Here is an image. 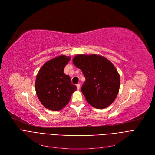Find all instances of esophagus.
Segmentation results:
<instances>
[{
  "instance_id": "esophagus-1",
  "label": "esophagus",
  "mask_w": 155,
  "mask_h": 155,
  "mask_svg": "<svg viewBox=\"0 0 155 155\" xmlns=\"http://www.w3.org/2000/svg\"><path fill=\"white\" fill-rule=\"evenodd\" d=\"M77 89H78V90H79V89L80 88V84H78L77 85Z\"/></svg>"
}]
</instances>
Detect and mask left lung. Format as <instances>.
Returning a JSON list of instances; mask_svg holds the SVG:
<instances>
[{
  "instance_id": "1",
  "label": "left lung",
  "mask_w": 155,
  "mask_h": 155,
  "mask_svg": "<svg viewBox=\"0 0 155 155\" xmlns=\"http://www.w3.org/2000/svg\"><path fill=\"white\" fill-rule=\"evenodd\" d=\"M73 63L85 78L81 91L87 101L97 109L110 105L116 98L120 87V77L113 64L96 54L77 55Z\"/></svg>"
}]
</instances>
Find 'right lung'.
<instances>
[{
	"label": "right lung",
	"instance_id": "obj_1",
	"mask_svg": "<svg viewBox=\"0 0 155 155\" xmlns=\"http://www.w3.org/2000/svg\"><path fill=\"white\" fill-rule=\"evenodd\" d=\"M70 57L61 55L47 61L39 70L36 79L35 88L39 101L53 111L62 109L70 100L77 87L71 84L64 68Z\"/></svg>",
	"mask_w": 155,
	"mask_h": 155
}]
</instances>
